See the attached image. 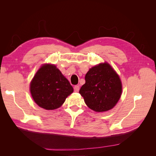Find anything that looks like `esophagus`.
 Masks as SVG:
<instances>
[{
	"mask_svg": "<svg viewBox=\"0 0 156 156\" xmlns=\"http://www.w3.org/2000/svg\"><path fill=\"white\" fill-rule=\"evenodd\" d=\"M73 88H74V91L75 92H78L79 90V89H80V87H79V85H75Z\"/></svg>",
	"mask_w": 156,
	"mask_h": 156,
	"instance_id": "obj_1",
	"label": "esophagus"
}]
</instances>
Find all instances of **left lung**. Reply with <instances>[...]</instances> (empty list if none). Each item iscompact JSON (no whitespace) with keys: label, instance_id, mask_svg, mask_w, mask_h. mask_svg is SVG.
I'll list each match as a JSON object with an SVG mask.
<instances>
[{"label":"left lung","instance_id":"1","mask_svg":"<svg viewBox=\"0 0 156 156\" xmlns=\"http://www.w3.org/2000/svg\"><path fill=\"white\" fill-rule=\"evenodd\" d=\"M122 86L119 75L107 62L89 69L85 83L79 93L90 109L104 112L114 107L120 100Z\"/></svg>","mask_w":156,"mask_h":156}]
</instances>
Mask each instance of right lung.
Listing matches in <instances>:
<instances>
[{
  "instance_id": "add662e5",
  "label": "right lung",
  "mask_w": 156,
  "mask_h": 156,
  "mask_svg": "<svg viewBox=\"0 0 156 156\" xmlns=\"http://www.w3.org/2000/svg\"><path fill=\"white\" fill-rule=\"evenodd\" d=\"M30 90L37 105L46 110H53L63 104L73 88L56 66L46 64L35 74Z\"/></svg>"
}]
</instances>
